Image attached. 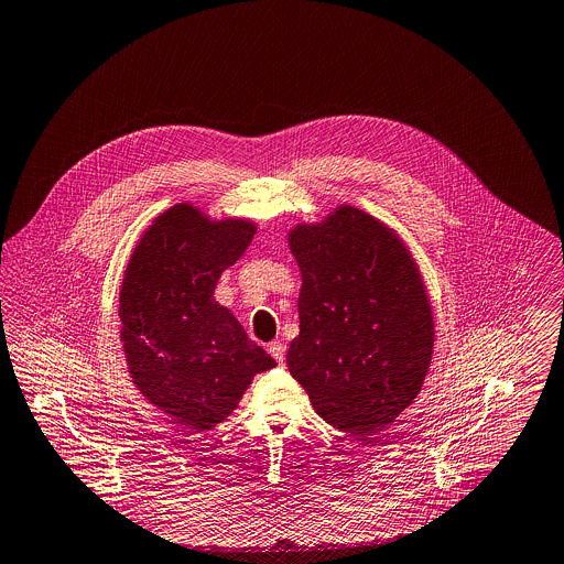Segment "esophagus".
Instances as JSON below:
<instances>
[{
	"label": "esophagus",
	"instance_id": "1",
	"mask_svg": "<svg viewBox=\"0 0 564 564\" xmlns=\"http://www.w3.org/2000/svg\"><path fill=\"white\" fill-rule=\"evenodd\" d=\"M268 351L272 354V358H274L279 365H283V362H285V345H283L281 340H274V343H270Z\"/></svg>",
	"mask_w": 564,
	"mask_h": 564
}]
</instances>
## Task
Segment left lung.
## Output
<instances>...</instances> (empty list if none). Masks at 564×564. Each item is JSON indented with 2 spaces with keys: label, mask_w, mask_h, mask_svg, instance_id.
I'll return each mask as SVG.
<instances>
[{
  "label": "left lung",
  "mask_w": 564,
  "mask_h": 564,
  "mask_svg": "<svg viewBox=\"0 0 564 564\" xmlns=\"http://www.w3.org/2000/svg\"><path fill=\"white\" fill-rule=\"evenodd\" d=\"M301 270L292 378L349 435L387 429L420 395L435 321L415 259L393 228L356 206L288 232Z\"/></svg>",
  "instance_id": "obj_1"
}]
</instances>
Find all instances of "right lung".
Listing matches in <instances>:
<instances>
[{"mask_svg": "<svg viewBox=\"0 0 564 564\" xmlns=\"http://www.w3.org/2000/svg\"><path fill=\"white\" fill-rule=\"evenodd\" d=\"M254 232L250 219H210L182 202L151 221L124 270L118 316L131 382L195 431L224 422L252 378L276 367L213 296Z\"/></svg>", "mask_w": 564, "mask_h": 564, "instance_id": "1", "label": "right lung"}]
</instances>
